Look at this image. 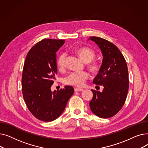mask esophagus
Returning a JSON list of instances; mask_svg holds the SVG:
<instances>
[{
    "label": "esophagus",
    "mask_w": 148,
    "mask_h": 148,
    "mask_svg": "<svg viewBox=\"0 0 148 148\" xmlns=\"http://www.w3.org/2000/svg\"><path fill=\"white\" fill-rule=\"evenodd\" d=\"M74 90H75V92H80V91H83V89L78 88H74Z\"/></svg>",
    "instance_id": "1"
}]
</instances>
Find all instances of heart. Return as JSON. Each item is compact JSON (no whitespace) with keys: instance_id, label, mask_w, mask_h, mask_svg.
Masks as SVG:
<instances>
[{"instance_id":"b5f03b06","label":"heart","mask_w":148,"mask_h":148,"mask_svg":"<svg viewBox=\"0 0 148 148\" xmlns=\"http://www.w3.org/2000/svg\"><path fill=\"white\" fill-rule=\"evenodd\" d=\"M75 51L80 58L86 62L88 68L93 74H98L99 73L101 65L99 60L94 59L95 53L94 50L88 47H80L77 48ZM66 57V54L65 53H62L57 59V66L60 70H63L65 67ZM89 73L86 71L72 72L65 77L64 83L68 85L82 87L89 79Z\"/></svg>"}]
</instances>
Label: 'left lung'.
<instances>
[{"instance_id": "8db88e82", "label": "left lung", "mask_w": 148, "mask_h": 148, "mask_svg": "<svg viewBox=\"0 0 148 148\" xmlns=\"http://www.w3.org/2000/svg\"><path fill=\"white\" fill-rule=\"evenodd\" d=\"M89 40L95 41L103 55L101 68L93 83L104 86L102 92L92 90L94 97L89 106L98 117L109 118L121 110L127 97L129 79L127 62L113 43L97 36H91Z\"/></svg>"}]
</instances>
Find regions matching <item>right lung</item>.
Segmentation results:
<instances>
[{"instance_id":"right-lung-1","label":"right lung","mask_w":148,"mask_h":148,"mask_svg":"<svg viewBox=\"0 0 148 148\" xmlns=\"http://www.w3.org/2000/svg\"><path fill=\"white\" fill-rule=\"evenodd\" d=\"M64 42L63 40L43 39L29 51L23 66V98L30 113L44 122L59 117L74 92L70 86L53 92L50 89L58 73L56 52Z\"/></svg>"}]
</instances>
